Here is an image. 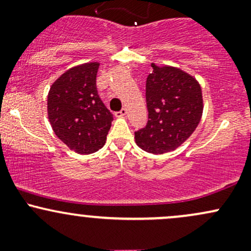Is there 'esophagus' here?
I'll return each mask as SVG.
<instances>
[{
  "mask_svg": "<svg viewBox=\"0 0 251 251\" xmlns=\"http://www.w3.org/2000/svg\"><path fill=\"white\" fill-rule=\"evenodd\" d=\"M126 113H127V109L123 108V109H120L119 112H116V117H125Z\"/></svg>",
  "mask_w": 251,
  "mask_h": 251,
  "instance_id": "esophagus-1",
  "label": "esophagus"
}]
</instances>
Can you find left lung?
I'll return each mask as SVG.
<instances>
[{
	"label": "left lung",
	"instance_id": "left-lung-1",
	"mask_svg": "<svg viewBox=\"0 0 251 251\" xmlns=\"http://www.w3.org/2000/svg\"><path fill=\"white\" fill-rule=\"evenodd\" d=\"M146 80V126L134 132L135 143L153 154L176 150L194 133L203 113L201 88L186 72L152 63Z\"/></svg>",
	"mask_w": 251,
	"mask_h": 251
}]
</instances>
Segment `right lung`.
I'll list each match as a JSON object with an SVG mask.
<instances>
[{
  "instance_id": "obj_1",
  "label": "right lung",
  "mask_w": 251,
  "mask_h": 251,
  "mask_svg": "<svg viewBox=\"0 0 251 251\" xmlns=\"http://www.w3.org/2000/svg\"><path fill=\"white\" fill-rule=\"evenodd\" d=\"M98 68L99 62L70 68L50 86L47 98L54 133L80 154L93 153L105 145L113 120L98 94Z\"/></svg>"
}]
</instances>
